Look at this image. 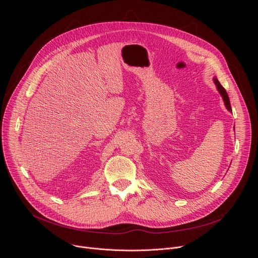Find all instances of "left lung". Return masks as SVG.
I'll return each instance as SVG.
<instances>
[{"label": "left lung", "mask_w": 258, "mask_h": 258, "mask_svg": "<svg viewBox=\"0 0 258 258\" xmlns=\"http://www.w3.org/2000/svg\"><path fill=\"white\" fill-rule=\"evenodd\" d=\"M213 82H214V84H215V86H216V89H217V91L219 92L220 96L223 97V100H224V102H225V106L227 107V109L229 110V111H232L231 103H230V99H229L228 93L226 92L225 88H224L222 85H220V83L218 82V80H217L216 78H214V79H213Z\"/></svg>", "instance_id": "left-lung-1"}]
</instances>
